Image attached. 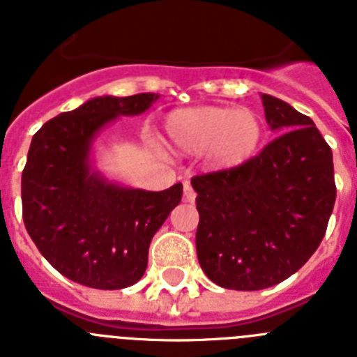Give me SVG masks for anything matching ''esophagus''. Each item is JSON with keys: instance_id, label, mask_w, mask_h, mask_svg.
<instances>
[{"instance_id": "1", "label": "esophagus", "mask_w": 357, "mask_h": 357, "mask_svg": "<svg viewBox=\"0 0 357 357\" xmlns=\"http://www.w3.org/2000/svg\"><path fill=\"white\" fill-rule=\"evenodd\" d=\"M195 198H197L195 189L191 188V184H188V182H185V184H184V200L185 202H195Z\"/></svg>"}]
</instances>
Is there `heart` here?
<instances>
[{
  "mask_svg": "<svg viewBox=\"0 0 357 357\" xmlns=\"http://www.w3.org/2000/svg\"><path fill=\"white\" fill-rule=\"evenodd\" d=\"M166 135L181 153L206 151L211 168L225 172L247 164L263 139V123L254 110L232 107H189L166 118Z\"/></svg>",
  "mask_w": 357,
  "mask_h": 357,
  "instance_id": "heart-1",
  "label": "heart"
}]
</instances>
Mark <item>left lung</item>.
Listing matches in <instances>:
<instances>
[{
  "label": "left lung",
  "instance_id": "8db88e82",
  "mask_svg": "<svg viewBox=\"0 0 357 357\" xmlns=\"http://www.w3.org/2000/svg\"><path fill=\"white\" fill-rule=\"evenodd\" d=\"M275 139L236 169L197 175V255L214 284L275 286L298 272L326 236L336 200L331 146L313 119L261 94Z\"/></svg>",
  "mask_w": 357,
  "mask_h": 357
}]
</instances>
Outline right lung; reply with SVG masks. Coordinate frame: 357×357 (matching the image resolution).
<instances>
[{"mask_svg":"<svg viewBox=\"0 0 357 357\" xmlns=\"http://www.w3.org/2000/svg\"><path fill=\"white\" fill-rule=\"evenodd\" d=\"M157 98H93L44 123L31 139L21 178L24 227L44 259L78 284H135L151 238L181 204V182L164 191L123 188L91 166L98 132L118 116L143 114Z\"/></svg>","mask_w":357,"mask_h":357,"instance_id":"add662e5","label":"right lung"}]
</instances>
